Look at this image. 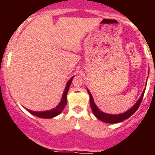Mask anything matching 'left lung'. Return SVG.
<instances>
[{"label":"left lung","instance_id":"left-lung-1","mask_svg":"<svg viewBox=\"0 0 155 155\" xmlns=\"http://www.w3.org/2000/svg\"><path fill=\"white\" fill-rule=\"evenodd\" d=\"M87 90V92L89 94L90 97V105H91V108H92V113L96 116V117L98 118L99 120H101L103 122L106 123H111V124H114V123H118L120 122V121H123V120H126L129 117H130L131 116L134 114V113L137 110V108L141 104V102L142 101V98H143V96H144L145 90L142 92L141 97H140L139 100L136 102L134 105L133 106L132 108H130L129 110L126 111L125 113H120V114H117V115H113V114H108V113H105L101 111L98 108L96 104L94 103V100H93V97H92L91 92H89V90Z\"/></svg>","mask_w":155,"mask_h":155}]
</instances>
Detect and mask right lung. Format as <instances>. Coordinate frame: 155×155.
Wrapping results in <instances>:
<instances>
[{"label":"right lung","instance_id":"add662e5","mask_svg":"<svg viewBox=\"0 0 155 155\" xmlns=\"http://www.w3.org/2000/svg\"><path fill=\"white\" fill-rule=\"evenodd\" d=\"M74 76L71 78L70 80H68V82L66 84V87L64 92H63V97H62V99H61V101L59 102L58 105L56 106L54 108H52L51 110L48 111H42V112H35V111L30 110V109H27L26 110L30 113L33 115L36 116V117H38L41 118H52L56 116H58L59 113L63 110V108H65L66 104H67V94H68V90H69V87H70V85L72 82V80Z\"/></svg>","mask_w":155,"mask_h":155}]
</instances>
